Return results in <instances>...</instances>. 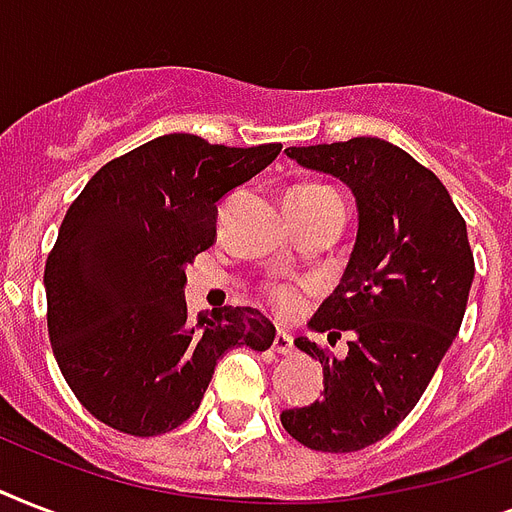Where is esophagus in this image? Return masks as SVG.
<instances>
[{
    "mask_svg": "<svg viewBox=\"0 0 512 512\" xmlns=\"http://www.w3.org/2000/svg\"><path fill=\"white\" fill-rule=\"evenodd\" d=\"M292 335H287V332H276V337H273V350L279 353V356H289L292 353Z\"/></svg>",
    "mask_w": 512,
    "mask_h": 512,
    "instance_id": "1",
    "label": "esophagus"
}]
</instances>
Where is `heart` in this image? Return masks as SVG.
I'll return each mask as SVG.
<instances>
[{
  "mask_svg": "<svg viewBox=\"0 0 512 512\" xmlns=\"http://www.w3.org/2000/svg\"><path fill=\"white\" fill-rule=\"evenodd\" d=\"M297 193H321V191H329V188H324V185H305V188H295ZM273 300H276V305H281V308H287L289 303H292V292L289 289H276L273 292Z\"/></svg>",
  "mask_w": 512,
  "mask_h": 512,
  "instance_id": "b5f03b06",
  "label": "heart"
}]
</instances>
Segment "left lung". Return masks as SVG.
I'll return each instance as SVG.
<instances>
[{"label":"left lung","mask_w":512,"mask_h":512,"mask_svg":"<svg viewBox=\"0 0 512 512\" xmlns=\"http://www.w3.org/2000/svg\"><path fill=\"white\" fill-rule=\"evenodd\" d=\"M287 156L348 185L358 233L340 284L308 321L332 340L348 332V356L297 337L324 366V398L281 412V425L316 452H358L412 412L460 332L476 276L468 228L444 183L388 140L295 146Z\"/></svg>","instance_id":"left-lung-1"}]
</instances>
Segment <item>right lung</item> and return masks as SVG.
Instances as JSON below:
<instances>
[{"label":"right lung","instance_id":"1","mask_svg":"<svg viewBox=\"0 0 512 512\" xmlns=\"http://www.w3.org/2000/svg\"><path fill=\"white\" fill-rule=\"evenodd\" d=\"M281 143L212 146L172 132L100 167L44 265L47 332L68 388L108 428L162 436L199 409L225 350H268L255 308L188 316L185 265L215 244L217 201Z\"/></svg>","mask_w":512,"mask_h":512}]
</instances>
